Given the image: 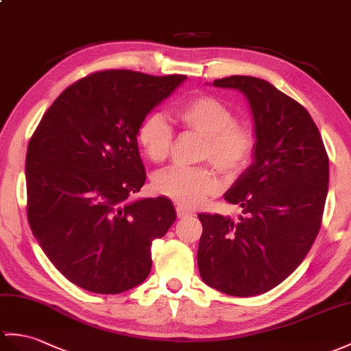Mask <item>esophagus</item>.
<instances>
[{"label":"esophagus","mask_w":351,"mask_h":351,"mask_svg":"<svg viewBox=\"0 0 351 351\" xmlns=\"http://www.w3.org/2000/svg\"><path fill=\"white\" fill-rule=\"evenodd\" d=\"M176 215H178V218H186V217L191 215V213L189 209H185L182 206H178L176 208Z\"/></svg>","instance_id":"esophagus-1"}]
</instances>
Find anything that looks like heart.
<instances>
[{"mask_svg": "<svg viewBox=\"0 0 351 351\" xmlns=\"http://www.w3.org/2000/svg\"><path fill=\"white\" fill-rule=\"evenodd\" d=\"M181 125L205 137L200 160L215 165L226 176H238L254 156L257 134L247 122L236 121L234 110L215 95L203 94L176 109ZM138 143L154 162L165 161L173 142V130L161 113H151L138 127ZM154 189L184 208H197L221 190L215 167L172 166L154 178Z\"/></svg>", "mask_w": 351, "mask_h": 351, "instance_id": "obj_1", "label": "heart"}]
</instances>
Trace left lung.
<instances>
[{
	"mask_svg": "<svg viewBox=\"0 0 351 351\" xmlns=\"http://www.w3.org/2000/svg\"><path fill=\"white\" fill-rule=\"evenodd\" d=\"M250 101L254 161L224 199L242 208L233 221L200 214L202 280L230 296H256L278 286L302 263L319 234L329 185V157L311 115L272 84L252 76L214 80Z\"/></svg>",
	"mask_w": 351,
	"mask_h": 351,
	"instance_id": "obj_1",
	"label": "left lung"
}]
</instances>
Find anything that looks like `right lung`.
<instances>
[{"label": "right lung", "mask_w": 351, "mask_h": 351, "mask_svg": "<svg viewBox=\"0 0 351 351\" xmlns=\"http://www.w3.org/2000/svg\"><path fill=\"white\" fill-rule=\"evenodd\" d=\"M186 76L101 70L49 108L27 152V215L45 254L76 286L118 295L151 272V245L175 223L166 197L132 200L146 172L137 132Z\"/></svg>", "instance_id": "add662e5"}]
</instances>
